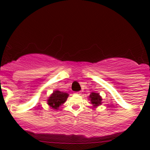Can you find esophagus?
Listing matches in <instances>:
<instances>
[{
    "mask_svg": "<svg viewBox=\"0 0 150 150\" xmlns=\"http://www.w3.org/2000/svg\"><path fill=\"white\" fill-rule=\"evenodd\" d=\"M76 95H81V92H80V91H77V92H76Z\"/></svg>",
    "mask_w": 150,
    "mask_h": 150,
    "instance_id": "esophagus-1",
    "label": "esophagus"
}]
</instances>
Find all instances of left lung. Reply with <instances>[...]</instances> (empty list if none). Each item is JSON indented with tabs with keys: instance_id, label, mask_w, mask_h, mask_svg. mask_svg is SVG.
<instances>
[{
	"instance_id": "8db88e82",
	"label": "left lung",
	"mask_w": 150,
	"mask_h": 150,
	"mask_svg": "<svg viewBox=\"0 0 150 150\" xmlns=\"http://www.w3.org/2000/svg\"><path fill=\"white\" fill-rule=\"evenodd\" d=\"M88 100H90L91 104H92L93 108H96V107L102 104L101 96L99 95V93H97V92H91L89 96H88Z\"/></svg>"
}]
</instances>
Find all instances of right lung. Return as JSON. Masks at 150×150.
Masks as SVG:
<instances>
[{"instance_id":"right-lung-1","label":"right lung","mask_w":150,"mask_h":150,"mask_svg":"<svg viewBox=\"0 0 150 150\" xmlns=\"http://www.w3.org/2000/svg\"><path fill=\"white\" fill-rule=\"evenodd\" d=\"M69 96L68 93L63 92L56 89L50 95L47 99V104L51 109L59 110V107L64 104Z\"/></svg>"}]
</instances>
